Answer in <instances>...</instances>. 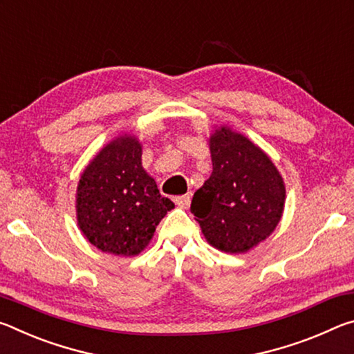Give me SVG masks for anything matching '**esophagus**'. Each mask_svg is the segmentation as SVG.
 I'll list each match as a JSON object with an SVG mask.
<instances>
[{"label":"esophagus","instance_id":"34e87169","mask_svg":"<svg viewBox=\"0 0 354 354\" xmlns=\"http://www.w3.org/2000/svg\"><path fill=\"white\" fill-rule=\"evenodd\" d=\"M173 201L176 203V206L183 207V209H187L190 206L192 198H190V195H179V196H175Z\"/></svg>","mask_w":354,"mask_h":354}]
</instances>
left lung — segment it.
Instances as JSON below:
<instances>
[{
    "label": "left lung",
    "mask_w": 354,
    "mask_h": 354,
    "mask_svg": "<svg viewBox=\"0 0 354 354\" xmlns=\"http://www.w3.org/2000/svg\"><path fill=\"white\" fill-rule=\"evenodd\" d=\"M207 140L212 173L195 192L190 211L209 245L223 253H247L283 217L284 179L261 147L230 127H215Z\"/></svg>",
    "instance_id": "obj_1"
}]
</instances>
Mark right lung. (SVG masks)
I'll use <instances>...</instances> for the list:
<instances>
[{
    "instance_id": "right-lung-1",
    "label": "right lung",
    "mask_w": 354,
    "mask_h": 354,
    "mask_svg": "<svg viewBox=\"0 0 354 354\" xmlns=\"http://www.w3.org/2000/svg\"><path fill=\"white\" fill-rule=\"evenodd\" d=\"M76 221L82 236L104 253H142L175 205L159 194L142 165V143L117 136L93 156L76 187Z\"/></svg>"
}]
</instances>
